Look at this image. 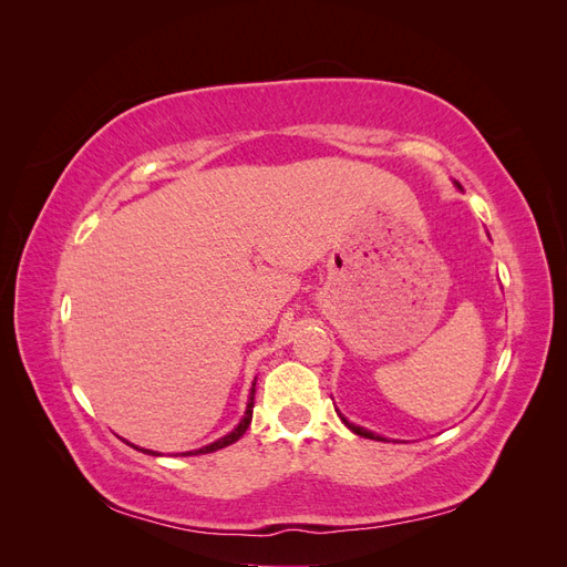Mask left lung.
I'll list each match as a JSON object with an SVG mask.
<instances>
[{
  "mask_svg": "<svg viewBox=\"0 0 567 567\" xmlns=\"http://www.w3.org/2000/svg\"><path fill=\"white\" fill-rule=\"evenodd\" d=\"M458 186V184H456ZM461 188V186H458ZM342 419V423H346L350 431L354 433V435H359V437H369V440H385V437H381V435H375V433H371V431H367V427H359V425H354V423H350L346 416H340Z\"/></svg>",
  "mask_w": 567,
  "mask_h": 567,
  "instance_id": "1",
  "label": "left lung"
}]
</instances>
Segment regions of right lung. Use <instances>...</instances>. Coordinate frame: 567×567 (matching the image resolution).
<instances>
[{
    "label": "right lung",
    "instance_id": "add662e5",
    "mask_svg": "<svg viewBox=\"0 0 567 567\" xmlns=\"http://www.w3.org/2000/svg\"><path fill=\"white\" fill-rule=\"evenodd\" d=\"M255 383H252V390H250V398H248V406H246V414H244V419H241V423H238L234 431L229 433V435H225V437H219L217 442H213V444H208V447H200V450H194V452H186V454H182V456H194V454H210V452H217V450H221V447H229V444H234L238 437H241L246 431H248V425H250V419H252V406H255ZM130 447H134V444H130ZM134 450H140V452H144V454H151V456H158L156 452H151V450H142V447H134Z\"/></svg>",
    "mask_w": 567,
    "mask_h": 567
}]
</instances>
